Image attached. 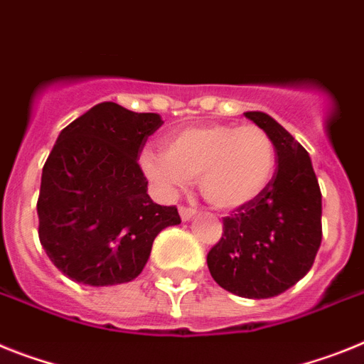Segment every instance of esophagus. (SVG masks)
Instances as JSON below:
<instances>
[{"label": "esophagus", "mask_w": 364, "mask_h": 364, "mask_svg": "<svg viewBox=\"0 0 364 364\" xmlns=\"http://www.w3.org/2000/svg\"><path fill=\"white\" fill-rule=\"evenodd\" d=\"M178 212H180V217H182V220H191L195 217V213H197L193 208H188V206H180Z\"/></svg>", "instance_id": "esophagus-1"}]
</instances>
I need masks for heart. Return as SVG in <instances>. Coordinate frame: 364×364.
Listing matches in <instances>:
<instances>
[{"label": "heart", "mask_w": 364, "mask_h": 364, "mask_svg": "<svg viewBox=\"0 0 364 364\" xmlns=\"http://www.w3.org/2000/svg\"><path fill=\"white\" fill-rule=\"evenodd\" d=\"M141 167L166 193L198 180L208 203L232 212L265 191L276 169V145L271 134L254 123L188 127L166 139L164 154L145 151Z\"/></svg>", "instance_id": "heart-1"}]
</instances>
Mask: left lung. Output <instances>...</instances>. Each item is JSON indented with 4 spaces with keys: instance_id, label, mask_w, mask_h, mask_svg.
Wrapping results in <instances>:
<instances>
[{
    "instance_id": "1",
    "label": "left lung",
    "mask_w": 364,
    "mask_h": 364,
    "mask_svg": "<svg viewBox=\"0 0 364 364\" xmlns=\"http://www.w3.org/2000/svg\"><path fill=\"white\" fill-rule=\"evenodd\" d=\"M245 117L265 129L278 167L256 200L223 219V237L208 269L223 289L243 298L278 296L309 272L322 241V193L311 158L263 112Z\"/></svg>"
}]
</instances>
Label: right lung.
<instances>
[{
  "label": "right lung",
  "mask_w": 364,
  "mask_h": 364,
  "mask_svg": "<svg viewBox=\"0 0 364 364\" xmlns=\"http://www.w3.org/2000/svg\"><path fill=\"white\" fill-rule=\"evenodd\" d=\"M164 121L99 102L58 134L42 169L38 237L62 274L105 287L144 271L152 241L180 225L176 206L147 193L138 158Z\"/></svg>",
  "instance_id": "1"
}]
</instances>
